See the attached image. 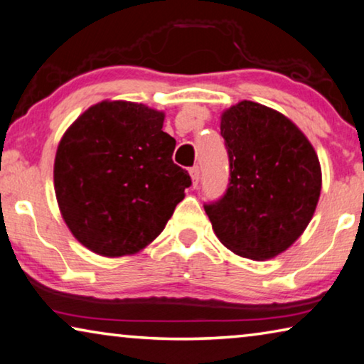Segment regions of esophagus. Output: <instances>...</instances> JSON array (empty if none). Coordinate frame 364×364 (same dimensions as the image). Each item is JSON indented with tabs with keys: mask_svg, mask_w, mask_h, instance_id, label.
<instances>
[{
	"mask_svg": "<svg viewBox=\"0 0 364 364\" xmlns=\"http://www.w3.org/2000/svg\"><path fill=\"white\" fill-rule=\"evenodd\" d=\"M189 175H191V180H193V186L196 188L199 183V178H200V168L199 166H193L191 170H189Z\"/></svg>",
	"mask_w": 364,
	"mask_h": 364,
	"instance_id": "obj_1",
	"label": "esophagus"
}]
</instances>
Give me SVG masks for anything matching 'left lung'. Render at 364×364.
Listing matches in <instances>:
<instances>
[{"instance_id": "8db88e82", "label": "left lung", "mask_w": 364, "mask_h": 364, "mask_svg": "<svg viewBox=\"0 0 364 364\" xmlns=\"http://www.w3.org/2000/svg\"><path fill=\"white\" fill-rule=\"evenodd\" d=\"M230 160L227 193L205 204L213 232L241 257L265 261L306 230L321 196L319 159L293 121L243 100L222 113Z\"/></svg>"}]
</instances>
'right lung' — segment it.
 <instances>
[{"label":"right lung","mask_w":364,"mask_h":364,"mask_svg":"<svg viewBox=\"0 0 364 364\" xmlns=\"http://www.w3.org/2000/svg\"><path fill=\"white\" fill-rule=\"evenodd\" d=\"M165 113L103 100L69 126L53 168L61 215L80 245L105 257L136 255L157 238L191 176L173 164Z\"/></svg>","instance_id":"right-lung-1"}]
</instances>
